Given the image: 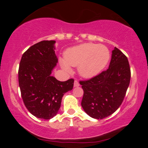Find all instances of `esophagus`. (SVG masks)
Wrapping results in <instances>:
<instances>
[{"label": "esophagus", "mask_w": 148, "mask_h": 148, "mask_svg": "<svg viewBox=\"0 0 148 148\" xmlns=\"http://www.w3.org/2000/svg\"><path fill=\"white\" fill-rule=\"evenodd\" d=\"M79 86H80L79 83L77 81H74V87H79Z\"/></svg>", "instance_id": "1"}]
</instances>
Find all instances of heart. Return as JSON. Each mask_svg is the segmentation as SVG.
Wrapping results in <instances>:
<instances>
[{"label": "heart", "instance_id": "heart-1", "mask_svg": "<svg viewBox=\"0 0 148 148\" xmlns=\"http://www.w3.org/2000/svg\"><path fill=\"white\" fill-rule=\"evenodd\" d=\"M110 51L106 46L84 43L67 49L64 59H60L61 67L70 72L71 66H77L78 73L84 79L97 76L108 64Z\"/></svg>", "mask_w": 148, "mask_h": 148}]
</instances>
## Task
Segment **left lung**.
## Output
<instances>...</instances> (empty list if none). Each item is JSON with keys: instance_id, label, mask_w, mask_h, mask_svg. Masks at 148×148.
<instances>
[{"instance_id": "left-lung-1", "label": "left lung", "mask_w": 148, "mask_h": 148, "mask_svg": "<svg viewBox=\"0 0 148 148\" xmlns=\"http://www.w3.org/2000/svg\"><path fill=\"white\" fill-rule=\"evenodd\" d=\"M130 78L128 59L115 47L106 71L88 81H80L84 92L81 101L84 111L95 119L113 114L123 102Z\"/></svg>"}]
</instances>
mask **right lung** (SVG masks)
I'll return each mask as SVG.
<instances>
[{
	"mask_svg": "<svg viewBox=\"0 0 148 148\" xmlns=\"http://www.w3.org/2000/svg\"><path fill=\"white\" fill-rule=\"evenodd\" d=\"M55 40L30 47L22 56L18 84L27 109L38 118L49 120L57 114L64 94L72 90L74 79L60 81L51 76L58 63Z\"/></svg>",
	"mask_w": 148,
	"mask_h": 148,
	"instance_id": "1",
	"label": "right lung"
}]
</instances>
